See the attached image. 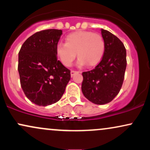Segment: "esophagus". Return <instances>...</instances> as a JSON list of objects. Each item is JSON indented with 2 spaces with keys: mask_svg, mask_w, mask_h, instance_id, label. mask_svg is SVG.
Here are the masks:
<instances>
[{
  "mask_svg": "<svg viewBox=\"0 0 150 150\" xmlns=\"http://www.w3.org/2000/svg\"><path fill=\"white\" fill-rule=\"evenodd\" d=\"M79 73H80V72H79V71H75V70H71V71H70V75H71V77H73L74 75H75V74Z\"/></svg>",
  "mask_w": 150,
  "mask_h": 150,
  "instance_id": "esophagus-1",
  "label": "esophagus"
}]
</instances>
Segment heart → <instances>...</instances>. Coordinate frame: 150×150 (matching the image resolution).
Masks as SVG:
<instances>
[{
    "label": "heart",
    "instance_id": "b5f03b06",
    "mask_svg": "<svg viewBox=\"0 0 150 150\" xmlns=\"http://www.w3.org/2000/svg\"><path fill=\"white\" fill-rule=\"evenodd\" d=\"M105 42L101 34L80 31L65 37V43H58L56 46L58 58L67 67L72 65L78 56L77 65L88 66L97 65L104 56Z\"/></svg>",
    "mask_w": 150,
    "mask_h": 150
}]
</instances>
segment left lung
<instances>
[{
    "label": "left lung",
    "instance_id": "obj_1",
    "mask_svg": "<svg viewBox=\"0 0 150 150\" xmlns=\"http://www.w3.org/2000/svg\"><path fill=\"white\" fill-rule=\"evenodd\" d=\"M105 51L101 61L94 69L83 72L82 92L95 104L109 103L120 92L126 69V50L118 37L101 29Z\"/></svg>",
    "mask_w": 150,
    "mask_h": 150
}]
</instances>
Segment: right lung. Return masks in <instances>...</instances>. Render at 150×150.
Here are the masks:
<instances>
[{"instance_id":"obj_1","label":"right lung","mask_w":150,"mask_h":150,"mask_svg":"<svg viewBox=\"0 0 150 150\" xmlns=\"http://www.w3.org/2000/svg\"><path fill=\"white\" fill-rule=\"evenodd\" d=\"M62 30L38 32L22 44L18 53L20 85L34 104L46 106L57 102L70 80V71L57 60L56 46Z\"/></svg>"}]
</instances>
